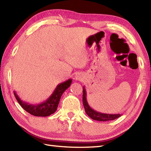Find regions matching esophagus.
I'll return each mask as SVG.
<instances>
[{
  "instance_id": "1",
  "label": "esophagus",
  "mask_w": 151,
  "mask_h": 151,
  "mask_svg": "<svg viewBox=\"0 0 151 151\" xmlns=\"http://www.w3.org/2000/svg\"><path fill=\"white\" fill-rule=\"evenodd\" d=\"M82 76H81V75H76V80H82Z\"/></svg>"
}]
</instances>
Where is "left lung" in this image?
Wrapping results in <instances>:
<instances>
[{"label":"left lung","instance_id":"8db88e82","mask_svg":"<svg viewBox=\"0 0 151 151\" xmlns=\"http://www.w3.org/2000/svg\"><path fill=\"white\" fill-rule=\"evenodd\" d=\"M87 91L86 89L85 86L83 87V96H82V100H83V104L84 109H85V111L86 114L92 118L94 120L100 121V122H105V121H110V120H114L115 119L119 118L122 115V114H109V113H101V112L96 111L93 108L90 107L88 102L87 100Z\"/></svg>","mask_w":151,"mask_h":151}]
</instances>
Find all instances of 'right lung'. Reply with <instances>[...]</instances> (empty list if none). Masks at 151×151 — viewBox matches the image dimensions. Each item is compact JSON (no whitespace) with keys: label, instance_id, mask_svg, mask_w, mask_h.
<instances>
[{"label":"right lung","instance_id":"add662e5","mask_svg":"<svg viewBox=\"0 0 151 151\" xmlns=\"http://www.w3.org/2000/svg\"><path fill=\"white\" fill-rule=\"evenodd\" d=\"M72 80L69 78L58 84L51 96L47 100L38 104H31L22 100L15 91H14V95L20 106L27 113L35 116H48L57 111L62 94L71 86Z\"/></svg>","mask_w":151,"mask_h":151}]
</instances>
